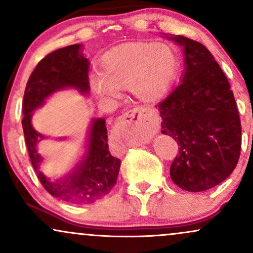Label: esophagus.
Here are the masks:
<instances>
[{
	"instance_id": "obj_1",
	"label": "esophagus",
	"mask_w": 253,
	"mask_h": 253,
	"mask_svg": "<svg viewBox=\"0 0 253 253\" xmlns=\"http://www.w3.org/2000/svg\"><path fill=\"white\" fill-rule=\"evenodd\" d=\"M121 120L124 123H130L140 125L147 132H155L158 127V120L156 117H153L150 112L146 109H132L126 112L121 117Z\"/></svg>"
}]
</instances>
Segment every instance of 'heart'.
<instances>
[{
    "instance_id": "1",
    "label": "heart",
    "mask_w": 253,
    "mask_h": 253,
    "mask_svg": "<svg viewBox=\"0 0 253 253\" xmlns=\"http://www.w3.org/2000/svg\"><path fill=\"white\" fill-rule=\"evenodd\" d=\"M177 69L178 57L167 43L127 42L101 57L100 76L90 78V88L101 98H115L118 90H130L143 102H155L169 90Z\"/></svg>"
}]
</instances>
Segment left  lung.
I'll return each mask as SVG.
<instances>
[{
    "instance_id": "8db88e82",
    "label": "left lung",
    "mask_w": 253,
    "mask_h": 253,
    "mask_svg": "<svg viewBox=\"0 0 253 253\" xmlns=\"http://www.w3.org/2000/svg\"><path fill=\"white\" fill-rule=\"evenodd\" d=\"M181 83L158 103L162 133L178 144L170 167L173 183L187 191H203L233 172L242 149V125L227 77L208 48L182 36Z\"/></svg>"
}]
</instances>
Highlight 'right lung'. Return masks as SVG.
Returning <instances> with one entry per match:
<instances>
[{
    "instance_id": "1",
    "label": "right lung",
    "mask_w": 253,
    "mask_h": 253,
    "mask_svg": "<svg viewBox=\"0 0 253 253\" xmlns=\"http://www.w3.org/2000/svg\"><path fill=\"white\" fill-rule=\"evenodd\" d=\"M80 47L81 45L76 43L59 48L38 63L26 85L22 128L31 163L45 190L72 205H89L102 199L113 189L120 170L121 161L109 152L106 121L103 119L92 120L85 152L75 170L60 182H51L38 170L42 157L38 153L37 144L43 135L31 124L32 112L57 90L74 86L81 92L89 91V60L83 57Z\"/></svg>"
}]
</instances>
